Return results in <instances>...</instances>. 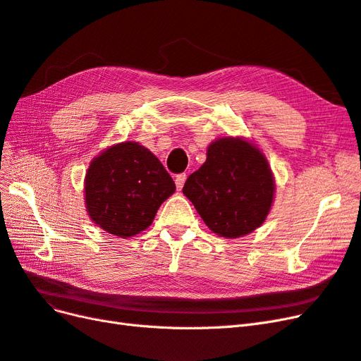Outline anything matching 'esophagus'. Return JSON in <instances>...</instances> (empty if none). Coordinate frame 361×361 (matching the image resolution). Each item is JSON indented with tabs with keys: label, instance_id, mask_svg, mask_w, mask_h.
Returning a JSON list of instances; mask_svg holds the SVG:
<instances>
[{
	"label": "esophagus",
	"instance_id": "esophagus-1",
	"mask_svg": "<svg viewBox=\"0 0 361 361\" xmlns=\"http://www.w3.org/2000/svg\"><path fill=\"white\" fill-rule=\"evenodd\" d=\"M185 180H187V174H185V173H180V174H178L176 178H174V182H176L178 190H182Z\"/></svg>",
	"mask_w": 361,
	"mask_h": 361
}]
</instances>
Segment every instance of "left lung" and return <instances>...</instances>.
Instances as JSON below:
<instances>
[{"instance_id": "left-lung-1", "label": "left lung", "mask_w": 361, "mask_h": 361, "mask_svg": "<svg viewBox=\"0 0 361 361\" xmlns=\"http://www.w3.org/2000/svg\"><path fill=\"white\" fill-rule=\"evenodd\" d=\"M183 194L216 235L241 238L264 224L276 182L265 155L241 137L209 145L203 166L190 174Z\"/></svg>"}]
</instances>
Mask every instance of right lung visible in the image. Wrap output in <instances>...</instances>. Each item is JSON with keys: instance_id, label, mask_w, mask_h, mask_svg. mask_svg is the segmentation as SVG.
<instances>
[{"instance_id": "right-lung-1", "label": "right lung", "mask_w": 361, "mask_h": 361, "mask_svg": "<svg viewBox=\"0 0 361 361\" xmlns=\"http://www.w3.org/2000/svg\"><path fill=\"white\" fill-rule=\"evenodd\" d=\"M176 190L161 161L137 141L97 155L85 173L87 214L105 232L129 238L147 228Z\"/></svg>"}]
</instances>
